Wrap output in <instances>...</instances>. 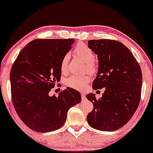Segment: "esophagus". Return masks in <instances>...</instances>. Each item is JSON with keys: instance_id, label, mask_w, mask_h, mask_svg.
Here are the masks:
<instances>
[{"instance_id": "1", "label": "esophagus", "mask_w": 153, "mask_h": 153, "mask_svg": "<svg viewBox=\"0 0 153 153\" xmlns=\"http://www.w3.org/2000/svg\"><path fill=\"white\" fill-rule=\"evenodd\" d=\"M81 97H82V99H85V95L83 93H81Z\"/></svg>"}]
</instances>
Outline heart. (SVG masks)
I'll return each instance as SVG.
<instances>
[{"label": "heart", "mask_w": 153, "mask_h": 153, "mask_svg": "<svg viewBox=\"0 0 153 153\" xmlns=\"http://www.w3.org/2000/svg\"><path fill=\"white\" fill-rule=\"evenodd\" d=\"M75 56L85 62V69L91 73H94L97 71V64L94 60V53L89 47L84 44L78 45L75 49ZM70 55L66 54L62 58L60 62V70L62 73H65L68 70ZM90 81L89 76L86 75H71L65 80V84L68 87L75 90H81Z\"/></svg>", "instance_id": "obj_1"}]
</instances>
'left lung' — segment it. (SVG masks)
<instances>
[{"mask_svg": "<svg viewBox=\"0 0 153 153\" xmlns=\"http://www.w3.org/2000/svg\"><path fill=\"white\" fill-rule=\"evenodd\" d=\"M88 47L97 55L99 68L93 82L94 90L105 88L102 97L86 95L93 103L87 116L88 124L102 131L124 126L138 108L143 75L139 63L126 45L110 39L91 40Z\"/></svg>", "mask_w": 153, "mask_h": 153, "instance_id": "left-lung-1", "label": "left lung"}]
</instances>
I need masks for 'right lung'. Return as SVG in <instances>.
Segmentation results:
<instances>
[{
    "mask_svg": "<svg viewBox=\"0 0 153 153\" xmlns=\"http://www.w3.org/2000/svg\"><path fill=\"white\" fill-rule=\"evenodd\" d=\"M73 39H36L22 49L10 73L13 104L21 120L36 132L63 126L71 107L81 101L78 91L67 88L50 96L61 76L60 62Z\"/></svg>",
    "mask_w": 153,
    "mask_h": 153,
    "instance_id": "1",
    "label": "right lung"
}]
</instances>
